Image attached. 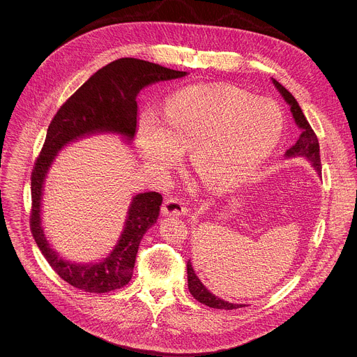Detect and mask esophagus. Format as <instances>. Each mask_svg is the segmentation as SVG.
Wrapping results in <instances>:
<instances>
[{"label": "esophagus", "instance_id": "34e87169", "mask_svg": "<svg viewBox=\"0 0 357 357\" xmlns=\"http://www.w3.org/2000/svg\"><path fill=\"white\" fill-rule=\"evenodd\" d=\"M188 213L186 205L182 199L168 197L162 205V215L165 216H185Z\"/></svg>", "mask_w": 357, "mask_h": 357}]
</instances>
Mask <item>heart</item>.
Masks as SVG:
<instances>
[{
	"instance_id": "heart-1",
	"label": "heart",
	"mask_w": 357,
	"mask_h": 357,
	"mask_svg": "<svg viewBox=\"0 0 357 357\" xmlns=\"http://www.w3.org/2000/svg\"><path fill=\"white\" fill-rule=\"evenodd\" d=\"M284 114L277 101L233 86H197L174 94L161 119L145 112L138 139L146 164L165 174L190 148L196 172L230 189L256 172L281 139Z\"/></svg>"
}]
</instances>
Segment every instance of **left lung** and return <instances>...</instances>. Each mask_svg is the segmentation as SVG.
I'll return each instance as SVG.
<instances>
[{
    "mask_svg": "<svg viewBox=\"0 0 357 357\" xmlns=\"http://www.w3.org/2000/svg\"><path fill=\"white\" fill-rule=\"evenodd\" d=\"M271 82L275 86V89L278 90V93L281 94V97L285 100V103L289 106L292 119H294L296 127L301 131L299 138L296 139V142L285 151V154H284L285 160H289V158L307 160L308 162H311L315 172L321 176L322 167H321V157H319V142H318V138H317L314 130L311 128L308 120L305 119V116H303V113H302V110L298 105V101L295 100V97L282 84H280L275 79L271 77ZM186 270H188L189 292L200 303L208 305V307L215 308V310H237V308L245 307L244 303H233V302L225 301V299L216 296L215 294H212L205 285H203V282L196 275L190 260L186 264Z\"/></svg>",
    "mask_w": 357,
    "mask_h": 357,
    "instance_id": "1",
    "label": "left lung"
}]
</instances>
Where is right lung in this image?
I'll list each match as a JSON object with an SVG mask.
<instances>
[{
	"label": "right lung",
	"mask_w": 357,
	"mask_h": 357,
	"mask_svg": "<svg viewBox=\"0 0 357 357\" xmlns=\"http://www.w3.org/2000/svg\"><path fill=\"white\" fill-rule=\"evenodd\" d=\"M186 75L188 72L135 58L117 59L91 75L50 123L31 176V231L49 266L70 285L94 294L116 291L127 285L132 277L142 236L158 220L162 196L157 192L135 193L113 250L94 263H77L59 256L42 226L43 190L50 168L62 149L83 138L113 134L130 145L137 132L139 91L154 83Z\"/></svg>",
	"instance_id": "add662e5"
}]
</instances>
